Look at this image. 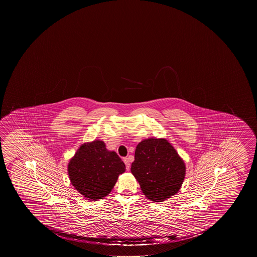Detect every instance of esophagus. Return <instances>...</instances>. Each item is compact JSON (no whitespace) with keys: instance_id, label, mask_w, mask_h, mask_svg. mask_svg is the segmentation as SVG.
<instances>
[{"instance_id":"esophagus-1","label":"esophagus","mask_w":257,"mask_h":257,"mask_svg":"<svg viewBox=\"0 0 257 257\" xmlns=\"http://www.w3.org/2000/svg\"><path fill=\"white\" fill-rule=\"evenodd\" d=\"M123 162H124V164L126 166L127 170H129L130 169V160H129V158H123Z\"/></svg>"}]
</instances>
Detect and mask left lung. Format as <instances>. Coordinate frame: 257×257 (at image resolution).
I'll use <instances>...</instances> for the list:
<instances>
[{
	"mask_svg": "<svg viewBox=\"0 0 257 257\" xmlns=\"http://www.w3.org/2000/svg\"><path fill=\"white\" fill-rule=\"evenodd\" d=\"M131 172L139 182L145 196L160 202L180 189L185 166L167 140L151 138L137 145Z\"/></svg>",
	"mask_w": 257,
	"mask_h": 257,
	"instance_id": "8db88e82",
	"label": "left lung"
}]
</instances>
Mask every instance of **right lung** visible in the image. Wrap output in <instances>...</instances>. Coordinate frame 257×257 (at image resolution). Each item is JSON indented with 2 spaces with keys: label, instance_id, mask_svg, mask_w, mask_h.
Listing matches in <instances>:
<instances>
[{
  "label": "right lung",
  "instance_id": "obj_1",
  "mask_svg": "<svg viewBox=\"0 0 257 257\" xmlns=\"http://www.w3.org/2000/svg\"><path fill=\"white\" fill-rule=\"evenodd\" d=\"M125 165L114 152H108L101 141L84 143L68 165L72 185L89 201L109 194Z\"/></svg>",
  "mask_w": 257,
  "mask_h": 257
}]
</instances>
